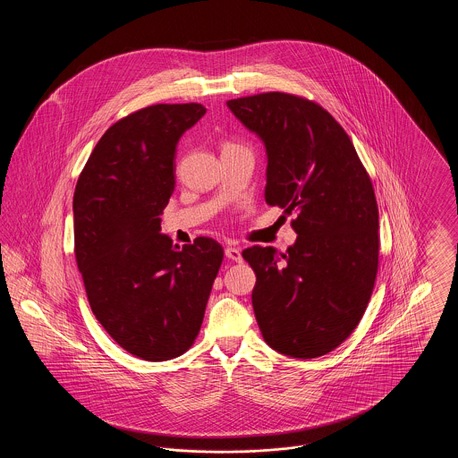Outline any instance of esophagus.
Instances as JSON below:
<instances>
[{
	"label": "esophagus",
	"mask_w": 458,
	"mask_h": 458,
	"mask_svg": "<svg viewBox=\"0 0 458 458\" xmlns=\"http://www.w3.org/2000/svg\"><path fill=\"white\" fill-rule=\"evenodd\" d=\"M225 256H226L230 261H242V250H240L239 247H232V245H228V247L225 249Z\"/></svg>",
	"instance_id": "34e87169"
}]
</instances>
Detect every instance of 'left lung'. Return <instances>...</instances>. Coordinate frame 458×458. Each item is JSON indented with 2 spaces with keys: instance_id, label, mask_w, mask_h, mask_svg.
<instances>
[{
  "instance_id": "obj_1",
  "label": "left lung",
  "mask_w": 458,
  "mask_h": 458,
  "mask_svg": "<svg viewBox=\"0 0 458 458\" xmlns=\"http://www.w3.org/2000/svg\"><path fill=\"white\" fill-rule=\"evenodd\" d=\"M266 148L269 206L297 213L282 254L249 247L252 307L262 338L295 359L342 345L362 319L377 275L379 215L369 174L347 131L314 101L262 92L226 103Z\"/></svg>"
}]
</instances>
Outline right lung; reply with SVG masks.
I'll return each instance as SVG.
<instances>
[{
	"label": "right lung",
	"instance_id": "add662e5",
	"mask_svg": "<svg viewBox=\"0 0 458 458\" xmlns=\"http://www.w3.org/2000/svg\"><path fill=\"white\" fill-rule=\"evenodd\" d=\"M197 103L153 105L113 123L73 194L75 259L89 305L109 336L144 360L191 349L223 261L216 240L174 245L161 215L174 191V153L204 116Z\"/></svg>",
	"mask_w": 458,
	"mask_h": 458
}]
</instances>
